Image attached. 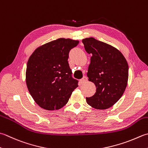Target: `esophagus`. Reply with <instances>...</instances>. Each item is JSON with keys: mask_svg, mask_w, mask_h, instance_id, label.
Masks as SVG:
<instances>
[{"mask_svg": "<svg viewBox=\"0 0 148 148\" xmlns=\"http://www.w3.org/2000/svg\"><path fill=\"white\" fill-rule=\"evenodd\" d=\"M87 79H88L87 77H86V76H83V77L82 78V79H80V83H82V84L85 83L86 82V81H87Z\"/></svg>", "mask_w": 148, "mask_h": 148, "instance_id": "esophagus-1", "label": "esophagus"}]
</instances>
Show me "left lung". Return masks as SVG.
Segmentation results:
<instances>
[{
  "mask_svg": "<svg viewBox=\"0 0 148 148\" xmlns=\"http://www.w3.org/2000/svg\"><path fill=\"white\" fill-rule=\"evenodd\" d=\"M85 51L91 54L87 76L96 86V92L86 97L94 108L104 110L116 103L126 88L128 65L117 49L94 38L82 40Z\"/></svg>",
  "mask_w": 148,
  "mask_h": 148,
  "instance_id": "obj_1",
  "label": "left lung"
}]
</instances>
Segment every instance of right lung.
Masks as SVG:
<instances>
[{"instance_id":"1","label":"right lung","mask_w":148,"mask_h":148,"mask_svg":"<svg viewBox=\"0 0 148 148\" xmlns=\"http://www.w3.org/2000/svg\"><path fill=\"white\" fill-rule=\"evenodd\" d=\"M76 40L59 38L34 51L26 69V84L34 101L47 110H58L69 101L78 86L68 63L69 54Z\"/></svg>"}]
</instances>
